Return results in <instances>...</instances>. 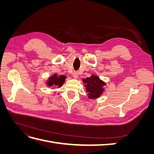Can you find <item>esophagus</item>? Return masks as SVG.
<instances>
[{
  "label": "esophagus",
  "instance_id": "1",
  "mask_svg": "<svg viewBox=\"0 0 154 154\" xmlns=\"http://www.w3.org/2000/svg\"><path fill=\"white\" fill-rule=\"evenodd\" d=\"M72 76L74 78H77L78 77V73L76 71H74L72 72Z\"/></svg>",
  "mask_w": 154,
  "mask_h": 154
}]
</instances>
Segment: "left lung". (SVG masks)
<instances>
[{"label": "left lung", "instance_id": "left-lung-1", "mask_svg": "<svg viewBox=\"0 0 154 154\" xmlns=\"http://www.w3.org/2000/svg\"><path fill=\"white\" fill-rule=\"evenodd\" d=\"M83 83H85L89 98H97L104 91L103 87L105 85V83L100 80L96 76L92 75L91 77L83 79Z\"/></svg>", "mask_w": 154, "mask_h": 154}]
</instances>
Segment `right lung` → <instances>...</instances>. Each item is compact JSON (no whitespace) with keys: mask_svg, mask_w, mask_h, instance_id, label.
I'll use <instances>...</instances> for the list:
<instances>
[{"mask_svg":"<svg viewBox=\"0 0 154 154\" xmlns=\"http://www.w3.org/2000/svg\"><path fill=\"white\" fill-rule=\"evenodd\" d=\"M66 76L63 75L57 76V74H54L53 76L49 78V80L47 82V84L49 87H61L66 81Z\"/></svg>","mask_w":154,"mask_h":154,"instance_id":"add662e5","label":"right lung"}]
</instances>
